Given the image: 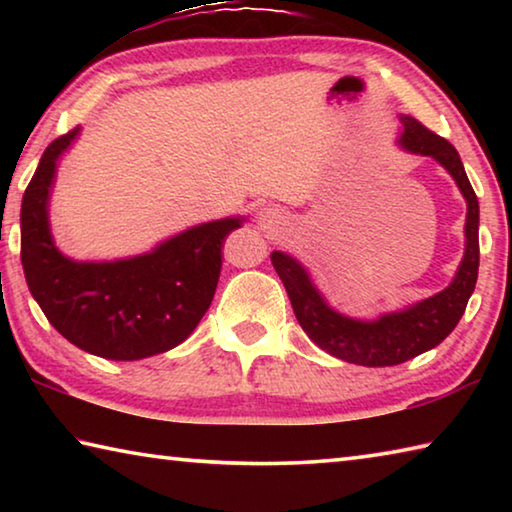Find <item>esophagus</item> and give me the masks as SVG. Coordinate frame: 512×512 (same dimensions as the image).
I'll return each mask as SVG.
<instances>
[{"instance_id": "obj_1", "label": "esophagus", "mask_w": 512, "mask_h": 512, "mask_svg": "<svg viewBox=\"0 0 512 512\" xmlns=\"http://www.w3.org/2000/svg\"><path fill=\"white\" fill-rule=\"evenodd\" d=\"M257 219H259V225H262V228H266V230H277V228H282L284 225V214H282V210H277V207H262V210H259V214H257Z\"/></svg>"}]
</instances>
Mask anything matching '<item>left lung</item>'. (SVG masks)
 <instances>
[{
  "mask_svg": "<svg viewBox=\"0 0 512 512\" xmlns=\"http://www.w3.org/2000/svg\"><path fill=\"white\" fill-rule=\"evenodd\" d=\"M400 124L402 133L397 144L404 151L436 160L454 178L467 203L465 253L449 287L436 296L372 320L352 318L329 307L309 271L296 257L282 250L271 253L275 271L289 293L293 314L309 339L336 359L368 368L397 366L443 343L461 320L479 277V201L467 180L461 155L418 119L400 115Z\"/></svg>",
  "mask_w": 512,
  "mask_h": 512,
  "instance_id": "1",
  "label": "left lung"
}]
</instances>
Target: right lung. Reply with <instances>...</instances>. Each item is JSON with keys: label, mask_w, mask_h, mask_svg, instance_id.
Wrapping results in <instances>:
<instances>
[{"label": "right lung", "mask_w": 512, "mask_h": 512, "mask_svg": "<svg viewBox=\"0 0 512 512\" xmlns=\"http://www.w3.org/2000/svg\"><path fill=\"white\" fill-rule=\"evenodd\" d=\"M81 128L47 146L22 198V268L31 296L69 343L112 361H137L183 343L210 309L221 248L244 216L192 225L149 253L76 262L54 244L49 225L58 160Z\"/></svg>", "instance_id": "right-lung-1"}]
</instances>
